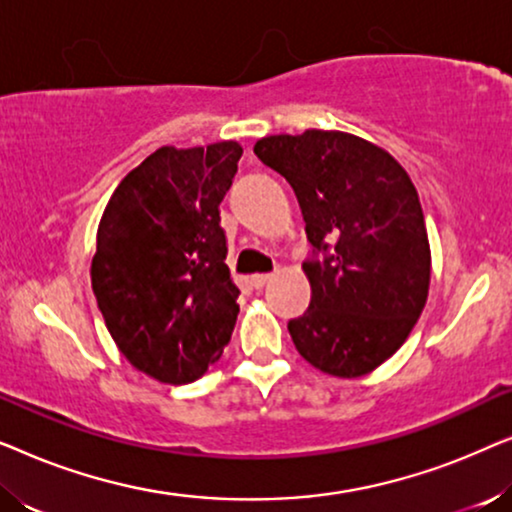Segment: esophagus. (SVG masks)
I'll return each mask as SVG.
<instances>
[{"label": "esophagus", "mask_w": 512, "mask_h": 512, "mask_svg": "<svg viewBox=\"0 0 512 512\" xmlns=\"http://www.w3.org/2000/svg\"><path fill=\"white\" fill-rule=\"evenodd\" d=\"M270 282H272V275H251V277H249V284L254 286L256 291H261L263 286L270 284Z\"/></svg>", "instance_id": "esophagus-1"}]
</instances>
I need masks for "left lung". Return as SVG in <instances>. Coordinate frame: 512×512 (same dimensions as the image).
Wrapping results in <instances>:
<instances>
[{"instance_id":"8db88e82","label":"left lung","mask_w":512,"mask_h":512,"mask_svg":"<svg viewBox=\"0 0 512 512\" xmlns=\"http://www.w3.org/2000/svg\"><path fill=\"white\" fill-rule=\"evenodd\" d=\"M296 193L312 256L293 345L321 373L361 377L408 340L426 305L431 249L417 188L380 146L338 130L258 139Z\"/></svg>"}]
</instances>
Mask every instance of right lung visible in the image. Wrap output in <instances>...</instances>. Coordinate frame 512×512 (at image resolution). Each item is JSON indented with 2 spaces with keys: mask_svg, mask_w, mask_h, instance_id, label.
I'll return each instance as SVG.
<instances>
[{
  "mask_svg": "<svg viewBox=\"0 0 512 512\" xmlns=\"http://www.w3.org/2000/svg\"><path fill=\"white\" fill-rule=\"evenodd\" d=\"M242 146H160L125 177L97 228L93 293L111 338L137 370L188 384L219 361L240 289L226 265L219 205Z\"/></svg>",
  "mask_w": 512,
  "mask_h": 512,
  "instance_id": "1",
  "label": "right lung"
}]
</instances>
